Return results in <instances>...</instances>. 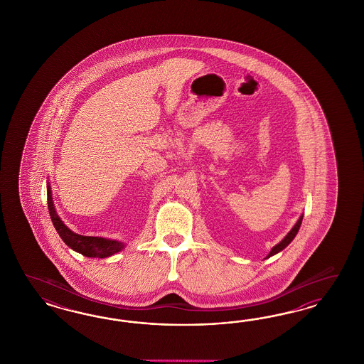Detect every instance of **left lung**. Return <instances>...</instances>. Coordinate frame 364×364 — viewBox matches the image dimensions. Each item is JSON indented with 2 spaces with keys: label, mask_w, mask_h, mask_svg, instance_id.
Returning a JSON list of instances; mask_svg holds the SVG:
<instances>
[{
  "label": "left lung",
  "mask_w": 364,
  "mask_h": 364,
  "mask_svg": "<svg viewBox=\"0 0 364 364\" xmlns=\"http://www.w3.org/2000/svg\"><path fill=\"white\" fill-rule=\"evenodd\" d=\"M301 220H303V216H300V219H299L298 223L295 224V227L291 230V231L288 232V235H287L286 237L282 240V242H279L277 245H275L272 250H271V252L269 255L267 256V257H271L272 255L277 254V252H280L282 250H284L287 245L289 244V242L294 240V237L296 236V233H298L299 228H300V224H301Z\"/></svg>",
  "instance_id": "left-lung-1"
}]
</instances>
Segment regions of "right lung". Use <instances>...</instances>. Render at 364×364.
Returning <instances> with one entry per match:
<instances>
[{"instance_id":"add662e5","label":"right lung","mask_w":364,"mask_h":364,"mask_svg":"<svg viewBox=\"0 0 364 364\" xmlns=\"http://www.w3.org/2000/svg\"><path fill=\"white\" fill-rule=\"evenodd\" d=\"M48 210L52 223L55 225V231L58 232V235L61 236V239L64 240L68 247H70L72 250L77 251L84 256L88 257H108L119 251H122L124 248V244L116 240H109V239H102V237H93V236H81L75 232L70 231L63 221L60 220V218L55 213V205L52 201V192L50 187L48 186Z\"/></svg>"}]
</instances>
